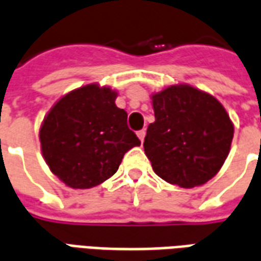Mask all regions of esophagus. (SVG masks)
I'll return each mask as SVG.
<instances>
[{
	"label": "esophagus",
	"instance_id": "esophagus-1",
	"mask_svg": "<svg viewBox=\"0 0 261 261\" xmlns=\"http://www.w3.org/2000/svg\"><path fill=\"white\" fill-rule=\"evenodd\" d=\"M137 136H138V138H140V141H144V138H145V130H140L138 133H137Z\"/></svg>",
	"mask_w": 261,
	"mask_h": 261
}]
</instances>
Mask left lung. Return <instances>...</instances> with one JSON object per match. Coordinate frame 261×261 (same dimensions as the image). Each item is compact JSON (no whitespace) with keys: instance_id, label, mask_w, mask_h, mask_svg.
<instances>
[{"instance_id":"1","label":"left lung","mask_w":261,"mask_h":261,"mask_svg":"<svg viewBox=\"0 0 261 261\" xmlns=\"http://www.w3.org/2000/svg\"><path fill=\"white\" fill-rule=\"evenodd\" d=\"M155 121L148 125L144 151L153 172L170 185L192 189L222 168L233 138L224 106L186 84L153 93Z\"/></svg>"}]
</instances>
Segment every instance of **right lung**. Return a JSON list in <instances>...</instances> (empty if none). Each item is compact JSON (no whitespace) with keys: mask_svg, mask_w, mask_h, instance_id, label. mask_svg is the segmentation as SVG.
I'll use <instances>...</instances> for the list:
<instances>
[{"mask_svg":"<svg viewBox=\"0 0 261 261\" xmlns=\"http://www.w3.org/2000/svg\"><path fill=\"white\" fill-rule=\"evenodd\" d=\"M116 97L117 92L109 86H81L61 97L43 120V158L68 187L91 189L108 180L124 153L141 144Z\"/></svg>","mask_w":261,"mask_h":261,"instance_id":"1","label":"right lung"}]
</instances>
